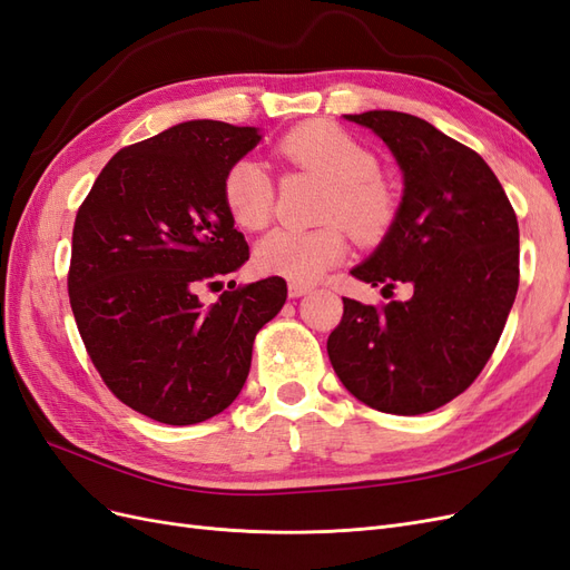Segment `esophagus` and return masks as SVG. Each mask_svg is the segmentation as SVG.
Instances as JSON below:
<instances>
[{
	"mask_svg": "<svg viewBox=\"0 0 570 570\" xmlns=\"http://www.w3.org/2000/svg\"><path fill=\"white\" fill-rule=\"evenodd\" d=\"M287 292H289V297H292V299H297V297H304L306 292H312V285H306V283H295V281H292V283L287 285Z\"/></svg>",
	"mask_w": 570,
	"mask_h": 570,
	"instance_id": "esophagus-1",
	"label": "esophagus"
}]
</instances>
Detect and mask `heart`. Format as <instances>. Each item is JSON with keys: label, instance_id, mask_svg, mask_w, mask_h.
<instances>
[{"label": "heart", "instance_id": "b5f03b06", "mask_svg": "<svg viewBox=\"0 0 570 570\" xmlns=\"http://www.w3.org/2000/svg\"><path fill=\"white\" fill-rule=\"evenodd\" d=\"M275 159L327 183L321 206L325 226L314 230L275 228L256 245L262 273L312 283L347 252V233L358 245H377L400 216V197L377 176V161L350 132L327 120H308L285 132L273 147ZM223 202L237 226L262 230L273 216L275 183L268 168L243 159L223 178Z\"/></svg>", "mask_w": 570, "mask_h": 570}]
</instances>
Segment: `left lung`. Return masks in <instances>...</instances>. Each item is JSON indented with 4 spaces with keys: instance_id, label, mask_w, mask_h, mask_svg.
Here are the masks:
<instances>
[{
    "instance_id": "8db88e82",
    "label": "left lung",
    "mask_w": 570,
    "mask_h": 570,
    "mask_svg": "<svg viewBox=\"0 0 570 570\" xmlns=\"http://www.w3.org/2000/svg\"><path fill=\"white\" fill-rule=\"evenodd\" d=\"M371 128L404 174L392 230L358 281L411 297L383 306L342 297L327 356L358 402L419 416L452 402L490 361L519 292V220L478 151L402 111L344 116Z\"/></svg>"
}]
</instances>
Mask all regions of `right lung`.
Segmentation results:
<instances>
[{
	"instance_id": "obj_1",
	"label": "right lung",
	"mask_w": 570,
	"mask_h": 570,
	"mask_svg": "<svg viewBox=\"0 0 570 570\" xmlns=\"http://www.w3.org/2000/svg\"><path fill=\"white\" fill-rule=\"evenodd\" d=\"M258 140L256 128L187 120L116 151L76 214L78 333L114 396L151 421L193 425L228 409L256 333L287 299L278 275L230 281L209 306L197 295L249 258L223 178Z\"/></svg>"
}]
</instances>
